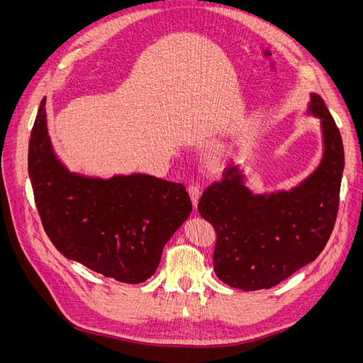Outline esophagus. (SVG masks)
<instances>
[{
    "label": "esophagus",
    "mask_w": 363,
    "mask_h": 363,
    "mask_svg": "<svg viewBox=\"0 0 363 363\" xmlns=\"http://www.w3.org/2000/svg\"><path fill=\"white\" fill-rule=\"evenodd\" d=\"M188 192L191 195V200H192V204H194V208L196 207V204H199V200H200V186L196 183H191L189 188H188Z\"/></svg>",
    "instance_id": "1"
}]
</instances>
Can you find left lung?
<instances>
[{
  "instance_id": "left-lung-1",
  "label": "left lung",
  "mask_w": 363,
  "mask_h": 363,
  "mask_svg": "<svg viewBox=\"0 0 363 363\" xmlns=\"http://www.w3.org/2000/svg\"><path fill=\"white\" fill-rule=\"evenodd\" d=\"M309 113L321 118L324 155L296 188L255 195L232 167L201 195L199 212L216 233L213 269L228 286H276L320 256L332 235L344 172L342 138L320 95H311Z\"/></svg>"
}]
</instances>
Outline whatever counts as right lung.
Returning <instances> with one entry per match:
<instances>
[{
    "instance_id": "obj_1",
    "label": "right lung",
    "mask_w": 363,
    "mask_h": 363,
    "mask_svg": "<svg viewBox=\"0 0 363 363\" xmlns=\"http://www.w3.org/2000/svg\"><path fill=\"white\" fill-rule=\"evenodd\" d=\"M28 175L54 247L123 283H142L156 272L164 244L192 212L182 183L147 174L103 180L69 172L52 152L45 98L30 135Z\"/></svg>"
}]
</instances>
